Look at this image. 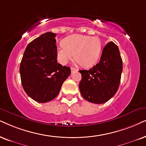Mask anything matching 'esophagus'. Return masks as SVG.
Returning a JSON list of instances; mask_svg holds the SVG:
<instances>
[{"mask_svg": "<svg viewBox=\"0 0 146 146\" xmlns=\"http://www.w3.org/2000/svg\"><path fill=\"white\" fill-rule=\"evenodd\" d=\"M71 73H75V72H77V71H78V70H77V69H75V68H74V67H71Z\"/></svg>", "mask_w": 146, "mask_h": 146, "instance_id": "esophagus-1", "label": "esophagus"}]
</instances>
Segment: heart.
Instances as JSON below:
<instances>
[{
	"label": "heart",
	"instance_id": "heart-1",
	"mask_svg": "<svg viewBox=\"0 0 146 146\" xmlns=\"http://www.w3.org/2000/svg\"><path fill=\"white\" fill-rule=\"evenodd\" d=\"M62 46L57 48L58 62L66 64L74 58L82 67H90L98 60L102 50V42L97 37L73 34L62 40Z\"/></svg>",
	"mask_w": 146,
	"mask_h": 146
}]
</instances>
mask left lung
Returning <instances> with one entry per match:
<instances>
[{
    "mask_svg": "<svg viewBox=\"0 0 146 146\" xmlns=\"http://www.w3.org/2000/svg\"><path fill=\"white\" fill-rule=\"evenodd\" d=\"M123 61L119 48L110 42L105 46L98 63L89 70H80L79 90L88 102L102 104L117 93L121 82Z\"/></svg>",
    "mask_w": 146,
    "mask_h": 146,
    "instance_id": "left-lung-1",
    "label": "left lung"
}]
</instances>
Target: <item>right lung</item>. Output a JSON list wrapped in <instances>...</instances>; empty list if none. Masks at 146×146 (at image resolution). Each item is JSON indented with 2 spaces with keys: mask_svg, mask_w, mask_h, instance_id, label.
I'll list each match as a JSON object with an SVG mask.
<instances>
[{
  "mask_svg": "<svg viewBox=\"0 0 146 146\" xmlns=\"http://www.w3.org/2000/svg\"><path fill=\"white\" fill-rule=\"evenodd\" d=\"M55 37L54 33L46 32L31 42L20 64L22 86L38 102H48L56 98L71 74L70 67L57 62Z\"/></svg>",
  "mask_w": 146,
  "mask_h": 146,
  "instance_id": "right-lung-1",
  "label": "right lung"
}]
</instances>
